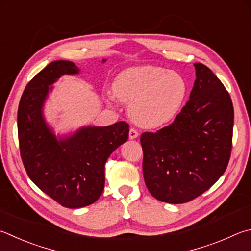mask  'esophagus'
Listing matches in <instances>:
<instances>
[{
    "label": "esophagus",
    "mask_w": 251,
    "mask_h": 251,
    "mask_svg": "<svg viewBox=\"0 0 251 251\" xmlns=\"http://www.w3.org/2000/svg\"><path fill=\"white\" fill-rule=\"evenodd\" d=\"M138 131L136 130V129H134V128H130L129 129V135H128V137H129V139H135V138H137L138 137Z\"/></svg>",
    "instance_id": "obj_1"
}]
</instances>
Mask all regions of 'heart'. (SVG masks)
<instances>
[{"label":"heart","instance_id":"1","mask_svg":"<svg viewBox=\"0 0 251 251\" xmlns=\"http://www.w3.org/2000/svg\"><path fill=\"white\" fill-rule=\"evenodd\" d=\"M112 99L128 104V114L143 128L165 126L176 116L188 93L181 75L166 68L144 65L127 68L113 82Z\"/></svg>","mask_w":251,"mask_h":251}]
</instances>
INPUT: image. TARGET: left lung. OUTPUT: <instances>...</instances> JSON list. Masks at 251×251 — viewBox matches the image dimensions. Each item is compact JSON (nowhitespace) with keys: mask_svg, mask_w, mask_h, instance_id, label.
Instances as JSON below:
<instances>
[{"mask_svg":"<svg viewBox=\"0 0 251 251\" xmlns=\"http://www.w3.org/2000/svg\"><path fill=\"white\" fill-rule=\"evenodd\" d=\"M190 100L171 125L144 133L145 183L161 202L182 204L207 191L225 172L233 139L234 107L220 79L194 63Z\"/></svg>","mask_w":251,"mask_h":251,"instance_id":"8db88e82","label":"left lung"}]
</instances>
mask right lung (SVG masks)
<instances>
[{
	"mask_svg": "<svg viewBox=\"0 0 251 251\" xmlns=\"http://www.w3.org/2000/svg\"><path fill=\"white\" fill-rule=\"evenodd\" d=\"M79 74L71 61L50 62L26 85L17 112L18 141L27 175L43 192L68 208L88 206L101 197L105 162L127 141L129 131L127 123L117 122L54 134L44 115L48 94L60 76Z\"/></svg>",
	"mask_w": 251,
	"mask_h": 251,
	"instance_id": "1",
	"label": "right lung"
}]
</instances>
